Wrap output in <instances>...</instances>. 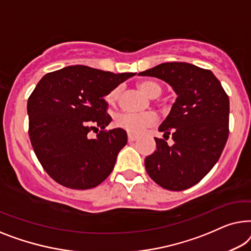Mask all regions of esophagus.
<instances>
[{"mask_svg":"<svg viewBox=\"0 0 251 251\" xmlns=\"http://www.w3.org/2000/svg\"><path fill=\"white\" fill-rule=\"evenodd\" d=\"M136 139H137L136 136L132 135V134H128V142H134V141H135Z\"/></svg>","mask_w":251,"mask_h":251,"instance_id":"1","label":"esophagus"}]
</instances>
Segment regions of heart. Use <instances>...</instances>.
<instances>
[{
	"label": "heart",
	"instance_id": "1",
	"mask_svg": "<svg viewBox=\"0 0 251 251\" xmlns=\"http://www.w3.org/2000/svg\"><path fill=\"white\" fill-rule=\"evenodd\" d=\"M140 89L142 90L150 98H157L161 93V87L158 84L153 82H141L139 84ZM119 92L121 89L116 87L112 91L109 92L105 97L108 103H115L117 101ZM157 122L156 115L152 112H144V114H133V112H121V114L116 115L115 123L119 128L125 129L126 132L134 135L142 133L146 127L153 125Z\"/></svg>",
	"mask_w": 251,
	"mask_h": 251
}]
</instances>
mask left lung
<instances>
[{"instance_id": "left-lung-1", "label": "left lung", "mask_w": 251, "mask_h": 251, "mask_svg": "<svg viewBox=\"0 0 251 251\" xmlns=\"http://www.w3.org/2000/svg\"><path fill=\"white\" fill-rule=\"evenodd\" d=\"M139 75L164 80L177 95L158 128L164 137L172 133L174 143L154 137L157 150L144 160L147 173L171 191L191 188L214 167L227 141V94L210 70L188 62L160 63Z\"/></svg>"}]
</instances>
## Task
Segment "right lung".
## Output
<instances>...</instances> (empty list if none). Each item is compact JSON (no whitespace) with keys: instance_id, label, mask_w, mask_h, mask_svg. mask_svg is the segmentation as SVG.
<instances>
[{"instance_id":"add662e5","label":"right lung","mask_w":251,"mask_h":251,"mask_svg":"<svg viewBox=\"0 0 251 251\" xmlns=\"http://www.w3.org/2000/svg\"><path fill=\"white\" fill-rule=\"evenodd\" d=\"M135 73L68 66L42 77L27 102L30 143L45 172L70 189H92L110 175L127 143L111 122L104 97ZM100 133L92 139L88 133Z\"/></svg>"}]
</instances>
